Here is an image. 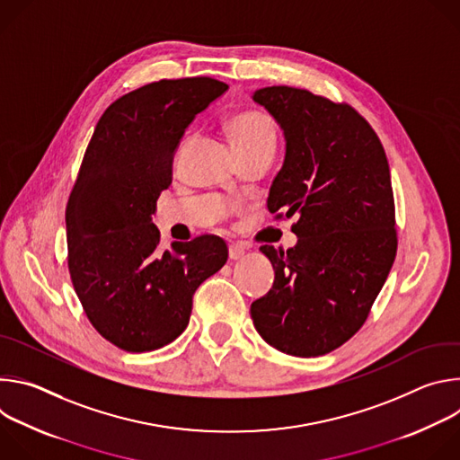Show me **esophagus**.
<instances>
[{
    "label": "esophagus",
    "instance_id": "obj_1",
    "mask_svg": "<svg viewBox=\"0 0 460 460\" xmlns=\"http://www.w3.org/2000/svg\"><path fill=\"white\" fill-rule=\"evenodd\" d=\"M243 254H245V249L242 245H238V243L229 245V258L231 260H240Z\"/></svg>",
    "mask_w": 460,
    "mask_h": 460
}]
</instances>
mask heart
Instances as JSON below:
<instances>
[{"label":"heart","instance_id":"obj_1","mask_svg":"<svg viewBox=\"0 0 460 460\" xmlns=\"http://www.w3.org/2000/svg\"><path fill=\"white\" fill-rule=\"evenodd\" d=\"M226 128L240 158L256 153L275 151V127L266 112L256 109L236 112L227 119Z\"/></svg>","mask_w":460,"mask_h":460}]
</instances>
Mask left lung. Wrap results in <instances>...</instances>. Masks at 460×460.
I'll use <instances>...</instances> for the list:
<instances>
[{"label": "left lung", "mask_w": 460, "mask_h": 460, "mask_svg": "<svg viewBox=\"0 0 460 460\" xmlns=\"http://www.w3.org/2000/svg\"><path fill=\"white\" fill-rule=\"evenodd\" d=\"M252 100L284 130V165L268 209L296 217V245H261L275 282L251 304L260 337L293 357L325 355L366 322L397 254L395 202L384 147L348 103L273 85Z\"/></svg>", "instance_id": "obj_1"}]
</instances>
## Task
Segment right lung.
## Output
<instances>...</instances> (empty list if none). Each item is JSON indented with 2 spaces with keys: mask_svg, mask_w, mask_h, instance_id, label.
Returning a JSON list of instances; mask_svg holds the SVG:
<instances>
[{
  "mask_svg": "<svg viewBox=\"0 0 460 460\" xmlns=\"http://www.w3.org/2000/svg\"><path fill=\"white\" fill-rule=\"evenodd\" d=\"M227 85L199 76L160 80L118 98L96 123L69 196V273L94 330L128 353L155 351L183 333L199 286L227 261L204 234L158 251L156 200L194 116Z\"/></svg>",
  "mask_w": 460,
  "mask_h": 460,
  "instance_id": "1",
  "label": "right lung"
}]
</instances>
